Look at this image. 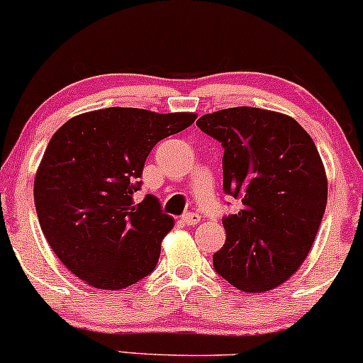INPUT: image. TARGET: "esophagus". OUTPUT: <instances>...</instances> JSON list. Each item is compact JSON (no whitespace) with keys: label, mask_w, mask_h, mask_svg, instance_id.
Wrapping results in <instances>:
<instances>
[{"label":"esophagus","mask_w":363,"mask_h":363,"mask_svg":"<svg viewBox=\"0 0 363 363\" xmlns=\"http://www.w3.org/2000/svg\"><path fill=\"white\" fill-rule=\"evenodd\" d=\"M199 221H201V216H199L197 213H186V214H183V223H185V225L195 226Z\"/></svg>","instance_id":"1"}]
</instances>
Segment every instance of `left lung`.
<instances>
[{
	"mask_svg": "<svg viewBox=\"0 0 363 363\" xmlns=\"http://www.w3.org/2000/svg\"><path fill=\"white\" fill-rule=\"evenodd\" d=\"M197 127L221 142L223 190L243 203L223 218L214 271L238 290H272L302 266L323 221L319 150L293 118L248 106L203 115Z\"/></svg>",
	"mask_w": 363,
	"mask_h": 363,
	"instance_id": "8db88e82",
	"label": "left lung"
}]
</instances>
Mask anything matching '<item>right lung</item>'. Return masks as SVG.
<instances>
[{"label":"right lung","mask_w":363,"mask_h":363,"mask_svg":"<svg viewBox=\"0 0 363 363\" xmlns=\"http://www.w3.org/2000/svg\"><path fill=\"white\" fill-rule=\"evenodd\" d=\"M192 113L106 108L72 118L51 137L35 174L39 225L77 278L121 290L156 269L173 218L154 195L133 203L150 150L189 128Z\"/></svg>","instance_id":"right-lung-1"}]
</instances>
